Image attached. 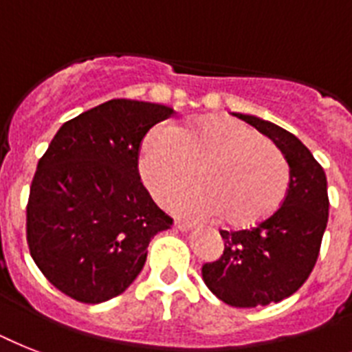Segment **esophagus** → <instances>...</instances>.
<instances>
[{"instance_id": "obj_1", "label": "esophagus", "mask_w": 352, "mask_h": 352, "mask_svg": "<svg viewBox=\"0 0 352 352\" xmlns=\"http://www.w3.org/2000/svg\"><path fill=\"white\" fill-rule=\"evenodd\" d=\"M175 228L181 231H190L191 228H193V224H190V222H184V221H175Z\"/></svg>"}]
</instances>
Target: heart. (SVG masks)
Wrapping results in <instances>:
<instances>
[{"instance_id":"obj_1","label":"heart","mask_w":352,"mask_h":352,"mask_svg":"<svg viewBox=\"0 0 352 352\" xmlns=\"http://www.w3.org/2000/svg\"><path fill=\"white\" fill-rule=\"evenodd\" d=\"M204 164V184L184 186L166 206L188 219L222 213L233 226H253L282 204L289 188V162L255 128L233 119L199 117L182 128L159 124L142 142V181L155 197L190 182Z\"/></svg>"}]
</instances>
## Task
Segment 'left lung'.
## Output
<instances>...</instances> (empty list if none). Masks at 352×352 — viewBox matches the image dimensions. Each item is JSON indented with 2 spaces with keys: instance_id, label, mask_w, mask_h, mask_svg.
Returning a JSON list of instances; mask_svg holds the SVG:
<instances>
[{
  "instance_id": "left-lung-1",
  "label": "left lung",
  "mask_w": 352,
  "mask_h": 352,
  "mask_svg": "<svg viewBox=\"0 0 352 352\" xmlns=\"http://www.w3.org/2000/svg\"><path fill=\"white\" fill-rule=\"evenodd\" d=\"M282 150L289 162L284 202L253 228L221 231L224 253L202 265V280L233 307H256L287 298L302 287L318 258L329 217L324 168L298 137L255 116L235 113Z\"/></svg>"
}]
</instances>
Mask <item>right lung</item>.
Wrapping results in <instances>:
<instances>
[{
	"label": "right lung",
	"mask_w": 352,
	"mask_h": 352,
	"mask_svg": "<svg viewBox=\"0 0 352 352\" xmlns=\"http://www.w3.org/2000/svg\"><path fill=\"white\" fill-rule=\"evenodd\" d=\"M173 113L155 102L111 99L63 124L37 162L27 242L54 287L82 304L121 295L144 267L148 244L173 219L139 175V150Z\"/></svg>",
	"instance_id": "1"
}]
</instances>
